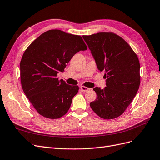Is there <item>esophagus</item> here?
Segmentation results:
<instances>
[{
    "mask_svg": "<svg viewBox=\"0 0 160 160\" xmlns=\"http://www.w3.org/2000/svg\"><path fill=\"white\" fill-rule=\"evenodd\" d=\"M80 89L82 90V91H83V92H88L90 90V88L82 86H80Z\"/></svg>",
    "mask_w": 160,
    "mask_h": 160,
    "instance_id": "obj_1",
    "label": "esophagus"
}]
</instances>
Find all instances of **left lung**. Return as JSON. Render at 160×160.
<instances>
[{"instance_id": "obj_1", "label": "left lung", "mask_w": 160, "mask_h": 160, "mask_svg": "<svg viewBox=\"0 0 160 160\" xmlns=\"http://www.w3.org/2000/svg\"><path fill=\"white\" fill-rule=\"evenodd\" d=\"M83 38L95 59L98 68L104 71L106 86L96 87L97 94L90 107L102 119L121 115L137 94L140 83L138 58L126 41L112 32H99Z\"/></svg>"}]
</instances>
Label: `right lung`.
<instances>
[{
	"instance_id": "obj_1",
	"label": "right lung",
	"mask_w": 160,
	"mask_h": 160,
	"mask_svg": "<svg viewBox=\"0 0 160 160\" xmlns=\"http://www.w3.org/2000/svg\"><path fill=\"white\" fill-rule=\"evenodd\" d=\"M86 49L80 35L51 29L35 39L23 52L22 87L39 115L55 119L67 113L79 88L59 80L57 74L63 72L76 52Z\"/></svg>"
}]
</instances>
